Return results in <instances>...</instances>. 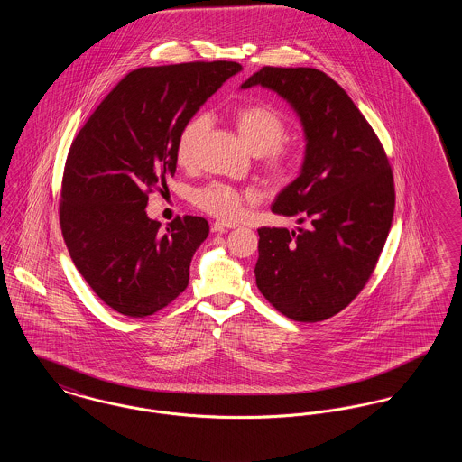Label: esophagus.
Masks as SVG:
<instances>
[{"label": "esophagus", "mask_w": 462, "mask_h": 462, "mask_svg": "<svg viewBox=\"0 0 462 462\" xmlns=\"http://www.w3.org/2000/svg\"><path fill=\"white\" fill-rule=\"evenodd\" d=\"M237 226H239V225L234 223V221L217 220L213 223V232H225V230L237 228Z\"/></svg>", "instance_id": "1"}]
</instances>
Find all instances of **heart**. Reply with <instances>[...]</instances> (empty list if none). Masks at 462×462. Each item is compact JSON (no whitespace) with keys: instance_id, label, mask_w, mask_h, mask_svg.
<instances>
[{"instance_id":"b5f03b06","label":"heart","mask_w":462,"mask_h":462,"mask_svg":"<svg viewBox=\"0 0 462 462\" xmlns=\"http://www.w3.org/2000/svg\"><path fill=\"white\" fill-rule=\"evenodd\" d=\"M234 125L242 142L247 149L258 154V166L264 178L273 185H282L289 181L298 164L301 152L300 149L286 142V117L279 110L251 102L244 104L234 110ZM209 117L204 112L194 114L178 133L176 138V161L181 166H189L194 162L199 143L209 130ZM190 200L199 209L221 217V218H236L241 215L247 204L256 200V192L249 187H236L225 181H209L202 187L192 190Z\"/></svg>"}]
</instances>
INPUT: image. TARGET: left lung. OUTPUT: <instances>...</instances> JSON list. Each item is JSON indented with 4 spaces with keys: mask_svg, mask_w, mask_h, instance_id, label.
Listing matches in <instances>:
<instances>
[{
    "mask_svg": "<svg viewBox=\"0 0 462 462\" xmlns=\"http://www.w3.org/2000/svg\"><path fill=\"white\" fill-rule=\"evenodd\" d=\"M277 91L307 134L301 175L272 213L311 228H258L256 286L296 322H320L348 307L369 282L395 211V181L384 147L348 93L313 67L264 66L242 88Z\"/></svg>",
    "mask_w": 462,
    "mask_h": 462,
    "instance_id": "1",
    "label": "left lung"
}]
</instances>
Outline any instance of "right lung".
<instances>
[{
	"label": "right lung",
	"mask_w": 462,
	"mask_h": 462,
	"mask_svg": "<svg viewBox=\"0 0 462 462\" xmlns=\"http://www.w3.org/2000/svg\"><path fill=\"white\" fill-rule=\"evenodd\" d=\"M239 70L228 60L134 69L72 140L60 228L76 268L112 310L147 317L189 286L208 221L185 215L161 228L145 208L149 194L175 175L181 126Z\"/></svg>",
	"instance_id": "obj_1"
}]
</instances>
